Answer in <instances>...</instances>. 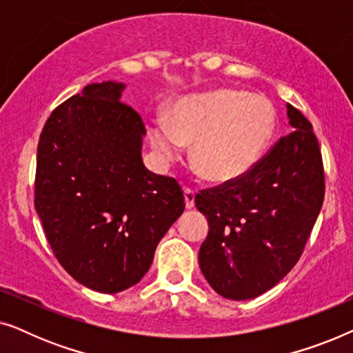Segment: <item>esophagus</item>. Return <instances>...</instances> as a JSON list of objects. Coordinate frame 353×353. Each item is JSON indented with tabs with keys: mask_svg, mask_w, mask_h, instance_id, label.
<instances>
[{
	"mask_svg": "<svg viewBox=\"0 0 353 353\" xmlns=\"http://www.w3.org/2000/svg\"><path fill=\"white\" fill-rule=\"evenodd\" d=\"M194 197H196V191L190 190V188H185V204H186V209H192V207H194Z\"/></svg>",
	"mask_w": 353,
	"mask_h": 353,
	"instance_id": "obj_1",
	"label": "esophagus"
}]
</instances>
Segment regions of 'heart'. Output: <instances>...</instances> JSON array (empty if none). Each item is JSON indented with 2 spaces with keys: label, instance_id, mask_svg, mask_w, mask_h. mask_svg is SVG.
<instances>
[{
  "label": "heart",
  "instance_id": "obj_1",
  "mask_svg": "<svg viewBox=\"0 0 353 353\" xmlns=\"http://www.w3.org/2000/svg\"><path fill=\"white\" fill-rule=\"evenodd\" d=\"M273 105L245 91L221 88L188 94L165 119L148 123L152 151L163 163L175 162L185 143L205 180L228 183L244 176L260 161L272 139Z\"/></svg>",
  "mask_w": 353,
  "mask_h": 353
}]
</instances>
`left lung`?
<instances>
[{
    "instance_id": "left-lung-1",
    "label": "left lung",
    "mask_w": 353,
    "mask_h": 353,
    "mask_svg": "<svg viewBox=\"0 0 353 353\" xmlns=\"http://www.w3.org/2000/svg\"><path fill=\"white\" fill-rule=\"evenodd\" d=\"M294 132L244 176L201 191L196 207L209 221L201 272L230 301L267 292L301 259L325 199V172L313 127L291 104Z\"/></svg>"
}]
</instances>
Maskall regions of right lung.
<instances>
[{
	"mask_svg": "<svg viewBox=\"0 0 353 353\" xmlns=\"http://www.w3.org/2000/svg\"><path fill=\"white\" fill-rule=\"evenodd\" d=\"M125 88L85 86L52 110L37 151L35 209L48 243L72 278L104 294L141 281L185 210L176 180L144 167L146 128L122 103Z\"/></svg>",
	"mask_w": 353,
	"mask_h": 353,
	"instance_id": "add662e5",
	"label": "right lung"
}]
</instances>
